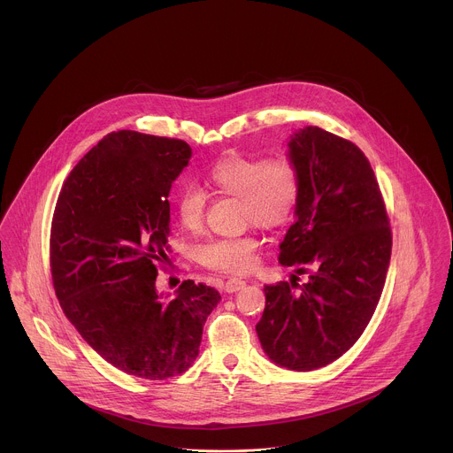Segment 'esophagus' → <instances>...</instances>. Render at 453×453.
<instances>
[{
	"label": "esophagus",
	"mask_w": 453,
	"mask_h": 453,
	"mask_svg": "<svg viewBox=\"0 0 453 453\" xmlns=\"http://www.w3.org/2000/svg\"><path fill=\"white\" fill-rule=\"evenodd\" d=\"M246 288V280H242V279H228L226 282H225V291L226 293H237V291H241V289H244Z\"/></svg>",
	"instance_id": "esophagus-1"
}]
</instances>
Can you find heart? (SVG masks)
Here are the masks:
<instances>
[{
  "label": "heart",
  "instance_id": "heart-1",
  "mask_svg": "<svg viewBox=\"0 0 453 453\" xmlns=\"http://www.w3.org/2000/svg\"><path fill=\"white\" fill-rule=\"evenodd\" d=\"M207 187L214 194L239 198L244 221H253L263 228H277L286 225L298 207L302 176L296 164L288 157L266 160L226 157L209 169ZM203 192L195 185H185L176 196L180 225L190 234H198L203 226ZM258 250V235L248 232L202 244L198 259L218 272L244 273L257 265Z\"/></svg>",
  "mask_w": 453,
  "mask_h": 453
}]
</instances>
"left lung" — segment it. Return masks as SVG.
Here are the masks:
<instances>
[{
    "mask_svg": "<svg viewBox=\"0 0 453 453\" xmlns=\"http://www.w3.org/2000/svg\"><path fill=\"white\" fill-rule=\"evenodd\" d=\"M288 158L300 171L302 195L279 263L295 273L291 285L263 288L257 333L272 363L312 372L366 329L386 284L392 235L375 173L354 142L309 126L289 137Z\"/></svg>",
    "mask_w": 453,
    "mask_h": 453,
    "instance_id": "8db88e82",
    "label": "left lung"
}]
</instances>
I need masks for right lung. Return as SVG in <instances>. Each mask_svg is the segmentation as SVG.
Wrapping results in <instances>:
<instances>
[{
  "label": "right lung",
  "instance_id": "add662e5",
  "mask_svg": "<svg viewBox=\"0 0 453 453\" xmlns=\"http://www.w3.org/2000/svg\"><path fill=\"white\" fill-rule=\"evenodd\" d=\"M181 139L119 130L69 173L50 232V268L61 309L115 368L146 380L187 372L214 288L185 280L169 300L157 266L169 259L173 183L188 165Z\"/></svg>",
  "mask_w": 453,
  "mask_h": 453
}]
</instances>
